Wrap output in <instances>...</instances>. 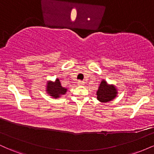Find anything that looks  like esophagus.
<instances>
[{
  "label": "esophagus",
  "mask_w": 154,
  "mask_h": 154,
  "mask_svg": "<svg viewBox=\"0 0 154 154\" xmlns=\"http://www.w3.org/2000/svg\"><path fill=\"white\" fill-rule=\"evenodd\" d=\"M83 84H84V82H82V81L79 80L78 82H77V85H82Z\"/></svg>",
  "instance_id": "esophagus-1"
}]
</instances>
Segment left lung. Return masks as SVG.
Returning a JSON list of instances; mask_svg holds the SVG:
<instances>
[{"label": "left lung", "mask_w": 154, "mask_h": 154, "mask_svg": "<svg viewBox=\"0 0 154 154\" xmlns=\"http://www.w3.org/2000/svg\"><path fill=\"white\" fill-rule=\"evenodd\" d=\"M117 93V90L114 85H109L106 81L103 79L97 91V99L102 103H106L114 99Z\"/></svg>", "instance_id": "left-lung-1"}]
</instances>
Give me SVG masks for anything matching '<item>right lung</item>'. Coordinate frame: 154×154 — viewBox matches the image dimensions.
<instances>
[{"instance_id":"obj_1","label":"right lung","mask_w":154,"mask_h":154,"mask_svg":"<svg viewBox=\"0 0 154 154\" xmlns=\"http://www.w3.org/2000/svg\"><path fill=\"white\" fill-rule=\"evenodd\" d=\"M67 89L61 86L59 79H56L54 82L48 81L47 82L46 92L49 95L52 96L53 98H57L61 97V95H64L66 93Z\"/></svg>"}]
</instances>
